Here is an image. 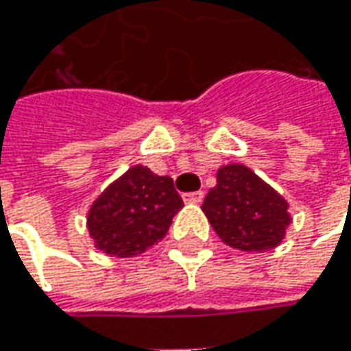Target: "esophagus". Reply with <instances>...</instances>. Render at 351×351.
Wrapping results in <instances>:
<instances>
[{"mask_svg": "<svg viewBox=\"0 0 351 351\" xmlns=\"http://www.w3.org/2000/svg\"><path fill=\"white\" fill-rule=\"evenodd\" d=\"M182 198H184L186 204H199V202L204 199V192H202V190H198V192H188Z\"/></svg>", "mask_w": 351, "mask_h": 351, "instance_id": "34e87169", "label": "esophagus"}]
</instances>
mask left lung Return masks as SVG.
Returning a JSON list of instances; mask_svg holds the SVG:
<instances>
[{"instance_id": "left-lung-1", "label": "left lung", "mask_w": 351, "mask_h": 351, "mask_svg": "<svg viewBox=\"0 0 351 351\" xmlns=\"http://www.w3.org/2000/svg\"><path fill=\"white\" fill-rule=\"evenodd\" d=\"M202 210L225 245L245 252L278 247L291 221L287 202L245 165L217 171Z\"/></svg>"}]
</instances>
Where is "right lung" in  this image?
<instances>
[{"instance_id":"obj_1","label":"right lung","mask_w":351,"mask_h":351,"mask_svg":"<svg viewBox=\"0 0 351 351\" xmlns=\"http://www.w3.org/2000/svg\"><path fill=\"white\" fill-rule=\"evenodd\" d=\"M182 198L171 176L132 167L93 204L87 227L97 248L112 256H136L161 241Z\"/></svg>"}]
</instances>
